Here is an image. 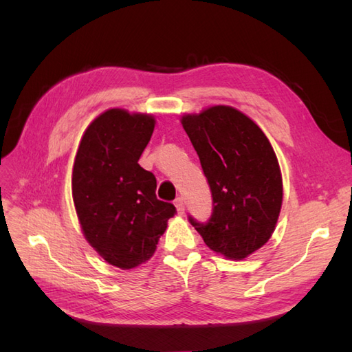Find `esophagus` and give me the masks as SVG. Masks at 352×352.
<instances>
[{
	"label": "esophagus",
	"instance_id": "esophagus-1",
	"mask_svg": "<svg viewBox=\"0 0 352 352\" xmlns=\"http://www.w3.org/2000/svg\"><path fill=\"white\" fill-rule=\"evenodd\" d=\"M175 206H176V210H177L179 214L182 216L184 212H185V202H184V198H180V197L176 198V199H175Z\"/></svg>",
	"mask_w": 352,
	"mask_h": 352
}]
</instances>
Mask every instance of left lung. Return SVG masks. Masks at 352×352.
Wrapping results in <instances>:
<instances>
[{"instance_id": "obj_1", "label": "left lung", "mask_w": 352, "mask_h": 352, "mask_svg": "<svg viewBox=\"0 0 352 352\" xmlns=\"http://www.w3.org/2000/svg\"><path fill=\"white\" fill-rule=\"evenodd\" d=\"M212 197L211 217L189 223L214 252L247 258L272 236L282 207L278 158L260 127L229 105L182 117Z\"/></svg>"}]
</instances>
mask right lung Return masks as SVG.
<instances>
[{
  "mask_svg": "<svg viewBox=\"0 0 352 352\" xmlns=\"http://www.w3.org/2000/svg\"><path fill=\"white\" fill-rule=\"evenodd\" d=\"M150 114L111 109L85 131L74 158L72 194L83 235L101 257L127 270L155 252L176 214L155 195V176L138 164L154 132Z\"/></svg>",
  "mask_w": 352,
  "mask_h": 352,
  "instance_id": "right-lung-1",
  "label": "right lung"
}]
</instances>
